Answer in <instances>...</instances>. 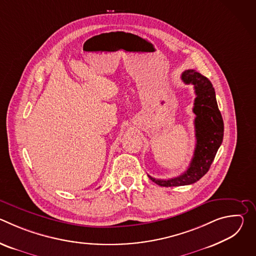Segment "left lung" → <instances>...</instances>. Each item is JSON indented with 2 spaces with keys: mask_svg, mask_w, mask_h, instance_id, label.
<instances>
[{
  "mask_svg": "<svg viewBox=\"0 0 256 256\" xmlns=\"http://www.w3.org/2000/svg\"><path fill=\"white\" fill-rule=\"evenodd\" d=\"M181 79L186 84L194 85L196 96L192 109L196 114V149L192 162L184 173L170 179H156L148 175L160 186H188L200 180L208 171L224 136V122L210 81L194 70H184Z\"/></svg>",
  "mask_w": 256,
  "mask_h": 256,
  "instance_id": "1",
  "label": "left lung"
}]
</instances>
